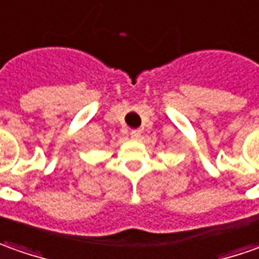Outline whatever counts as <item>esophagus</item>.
Segmentation results:
<instances>
[{
    "instance_id": "34e87169",
    "label": "esophagus",
    "mask_w": 259,
    "mask_h": 259,
    "mask_svg": "<svg viewBox=\"0 0 259 259\" xmlns=\"http://www.w3.org/2000/svg\"><path fill=\"white\" fill-rule=\"evenodd\" d=\"M140 136H142V132L140 130H132L130 132V138L133 139V140H139Z\"/></svg>"
}]
</instances>
